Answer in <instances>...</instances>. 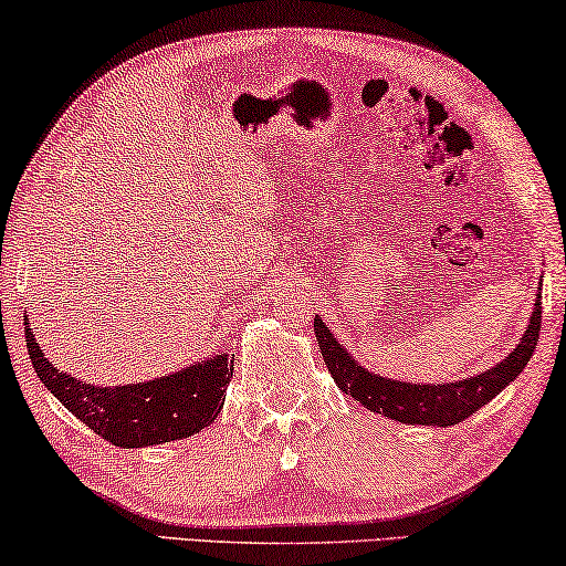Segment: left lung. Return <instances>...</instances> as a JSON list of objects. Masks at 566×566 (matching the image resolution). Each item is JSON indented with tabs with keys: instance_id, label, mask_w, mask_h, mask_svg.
Wrapping results in <instances>:
<instances>
[{
	"instance_id": "8db88e82",
	"label": "left lung",
	"mask_w": 566,
	"mask_h": 566,
	"mask_svg": "<svg viewBox=\"0 0 566 566\" xmlns=\"http://www.w3.org/2000/svg\"><path fill=\"white\" fill-rule=\"evenodd\" d=\"M541 329V289L536 293L528 327H525L521 343L513 347V353L494 368L479 370L476 376L461 378V381L446 384H409L397 378L381 376L376 370L363 368L353 353L339 339L332 335V329L322 322V316H314L316 343H319L324 366L329 368L335 384L345 394H350L355 401L370 412L389 417V420L405 424H438L448 428L467 420L479 412L486 401H492L497 394L517 378V374L528 366L533 350L538 343Z\"/></svg>"
}]
</instances>
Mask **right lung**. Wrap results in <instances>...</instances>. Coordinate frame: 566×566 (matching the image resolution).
Returning a JSON list of instances; mask_svg holds the SVG:
<instances>
[{"instance_id":"1","label":"right lung","mask_w":566,"mask_h":566,"mask_svg":"<svg viewBox=\"0 0 566 566\" xmlns=\"http://www.w3.org/2000/svg\"><path fill=\"white\" fill-rule=\"evenodd\" d=\"M25 343L33 368L53 397L99 438L118 448H146L190 438L208 428L223 409L234 374L229 353L190 363L151 381L99 386L59 370L45 358L25 319Z\"/></svg>"}]
</instances>
